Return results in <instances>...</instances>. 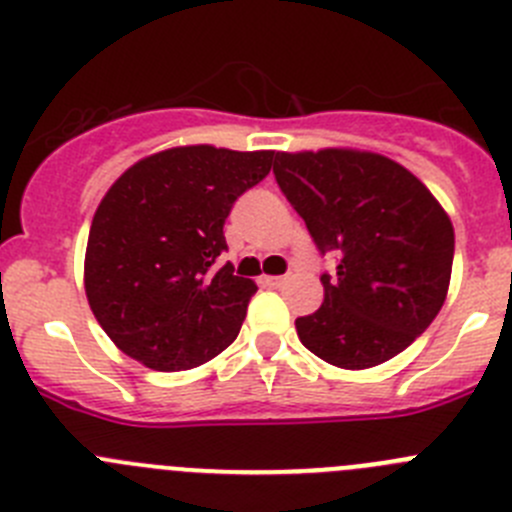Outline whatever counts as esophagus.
<instances>
[{"mask_svg":"<svg viewBox=\"0 0 512 512\" xmlns=\"http://www.w3.org/2000/svg\"><path fill=\"white\" fill-rule=\"evenodd\" d=\"M262 283H265L267 288H280V285H285V278L283 275H265V278H262Z\"/></svg>","mask_w":512,"mask_h":512,"instance_id":"34e87169","label":"esophagus"}]
</instances>
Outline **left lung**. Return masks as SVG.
I'll return each mask as SVG.
<instances>
[{"label": "left lung", "mask_w": 512, "mask_h": 512, "mask_svg": "<svg viewBox=\"0 0 512 512\" xmlns=\"http://www.w3.org/2000/svg\"><path fill=\"white\" fill-rule=\"evenodd\" d=\"M272 174L336 275L295 321L308 351L338 369H371L437 318L450 288L455 229L432 191L386 156L351 148L275 154Z\"/></svg>", "instance_id": "left-lung-1"}]
</instances>
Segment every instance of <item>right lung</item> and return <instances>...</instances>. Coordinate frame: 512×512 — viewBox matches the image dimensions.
<instances>
[{"instance_id": "add662e5", "label": "right lung", "mask_w": 512, "mask_h": 512, "mask_svg": "<svg viewBox=\"0 0 512 512\" xmlns=\"http://www.w3.org/2000/svg\"><path fill=\"white\" fill-rule=\"evenodd\" d=\"M272 151L179 146L133 164L100 202L85 252V295L126 356L156 371L207 364L240 333L252 280L217 267L234 202Z\"/></svg>"}]
</instances>
